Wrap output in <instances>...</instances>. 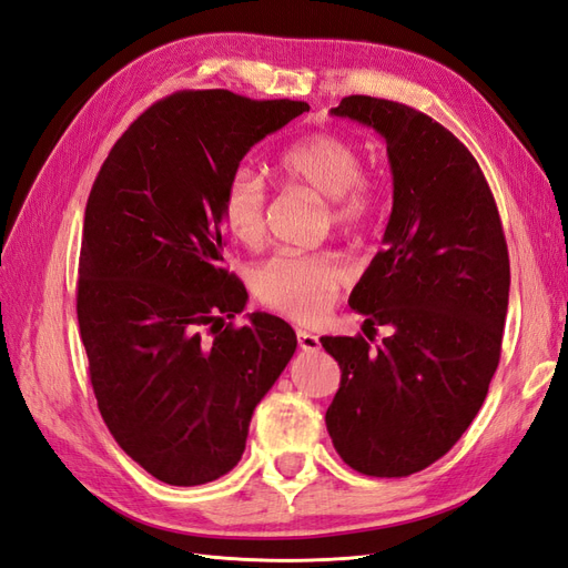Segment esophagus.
<instances>
[{"label":"esophagus","instance_id":"obj_1","mask_svg":"<svg viewBox=\"0 0 568 568\" xmlns=\"http://www.w3.org/2000/svg\"><path fill=\"white\" fill-rule=\"evenodd\" d=\"M298 348H301V351H305V353L320 351V338H317L315 334H311V332L298 329Z\"/></svg>","mask_w":568,"mask_h":568}]
</instances>
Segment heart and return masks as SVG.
Returning a JSON list of instances; mask_svg holds the SVG:
<instances>
[{"label": "heart", "instance_id": "b5f03b06", "mask_svg": "<svg viewBox=\"0 0 568 568\" xmlns=\"http://www.w3.org/2000/svg\"><path fill=\"white\" fill-rule=\"evenodd\" d=\"M280 175L329 201L336 230L365 227L376 211V186L363 175L359 151L338 134L313 132L291 144L277 161ZM267 194L261 178L236 170L220 194V220L234 242L255 248L267 232ZM348 272L334 255L280 253L255 272V294L288 317L311 322L329 311Z\"/></svg>", "mask_w": 568, "mask_h": 568}]
</instances>
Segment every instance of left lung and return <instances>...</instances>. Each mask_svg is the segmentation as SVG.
<instances>
[{
	"instance_id": "left-lung-1",
	"label": "left lung",
	"mask_w": 568,
	"mask_h": 568,
	"mask_svg": "<svg viewBox=\"0 0 568 568\" xmlns=\"http://www.w3.org/2000/svg\"><path fill=\"white\" fill-rule=\"evenodd\" d=\"M332 115L386 140L384 248L348 305L390 336L376 351L363 336L320 338L341 367L326 432L355 471L398 478L448 453L486 400L509 305L507 242L476 159L434 118L363 94Z\"/></svg>"
}]
</instances>
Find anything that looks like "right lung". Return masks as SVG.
<instances>
[{"label": "right lung", "mask_w": 568, "mask_h": 568, "mask_svg": "<svg viewBox=\"0 0 568 568\" xmlns=\"http://www.w3.org/2000/svg\"><path fill=\"white\" fill-rule=\"evenodd\" d=\"M305 101L178 92L113 144L84 209L78 324L115 443L170 486H201L242 459L255 405L296 353L222 267L220 194L253 144Z\"/></svg>", "instance_id": "1"}]
</instances>
